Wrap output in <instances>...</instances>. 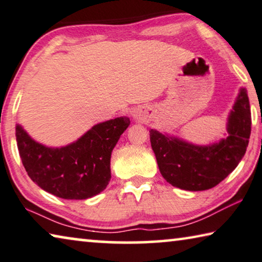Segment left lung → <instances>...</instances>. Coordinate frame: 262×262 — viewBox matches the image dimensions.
Instances as JSON below:
<instances>
[{"instance_id": "8db88e82", "label": "left lung", "mask_w": 262, "mask_h": 262, "mask_svg": "<svg viewBox=\"0 0 262 262\" xmlns=\"http://www.w3.org/2000/svg\"><path fill=\"white\" fill-rule=\"evenodd\" d=\"M251 125L247 90L243 88L228 116V135L219 143L199 146L151 130V146L160 173L167 183L182 190L205 191L216 186L243 159Z\"/></svg>"}]
</instances>
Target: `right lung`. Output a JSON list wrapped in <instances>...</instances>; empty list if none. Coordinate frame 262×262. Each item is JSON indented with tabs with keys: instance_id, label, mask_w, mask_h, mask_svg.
I'll return each instance as SVG.
<instances>
[{
	"instance_id": "obj_1",
	"label": "right lung",
	"mask_w": 262,
	"mask_h": 262,
	"mask_svg": "<svg viewBox=\"0 0 262 262\" xmlns=\"http://www.w3.org/2000/svg\"><path fill=\"white\" fill-rule=\"evenodd\" d=\"M130 125L127 117L99 123L75 143L47 147L16 125V142L28 176L42 190L63 199L82 200L102 192L111 179V152Z\"/></svg>"
}]
</instances>
